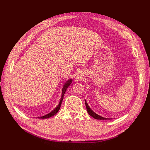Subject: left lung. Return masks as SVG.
I'll return each mask as SVG.
<instances>
[{"label":"left lung","instance_id":"left-lung-1","mask_svg":"<svg viewBox=\"0 0 150 150\" xmlns=\"http://www.w3.org/2000/svg\"><path fill=\"white\" fill-rule=\"evenodd\" d=\"M85 104H86V106L88 113L90 116H91L92 117H93L94 119H98V120H107L106 118H104V117H101L100 115H97V113H95L93 110H91V109L90 107H89L88 104V103H86V100H85Z\"/></svg>","mask_w":150,"mask_h":150}]
</instances>
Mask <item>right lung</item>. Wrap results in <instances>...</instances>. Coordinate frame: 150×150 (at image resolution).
<instances>
[{
  "mask_svg": "<svg viewBox=\"0 0 150 150\" xmlns=\"http://www.w3.org/2000/svg\"><path fill=\"white\" fill-rule=\"evenodd\" d=\"M71 82H72V79H69V80H68V81H67L66 83H65V84L64 85V86H63V88H62V95H61V98H60V102H59V104H58V106H57L55 109H54L52 112H50V113H48V114H47L46 115H44V116H42V117H39V119H47V118H50V117H52V116H53V115H55L58 112V111H59V110H60V106H61V104H62V100H63V98H64V93H65V92H66V90H67V88H68L69 86H70V84H71Z\"/></svg>",
  "mask_w": 150,
  "mask_h": 150,
  "instance_id": "right-lung-1",
  "label": "right lung"
}]
</instances>
